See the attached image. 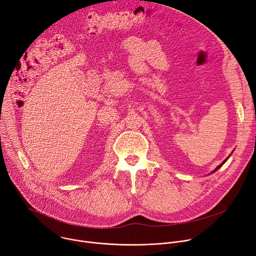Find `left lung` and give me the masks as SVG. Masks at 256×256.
<instances>
[{"instance_id":"left-lung-1","label":"left lung","mask_w":256,"mask_h":256,"mask_svg":"<svg viewBox=\"0 0 256 256\" xmlns=\"http://www.w3.org/2000/svg\"><path fill=\"white\" fill-rule=\"evenodd\" d=\"M230 156H228V158H226V160H224V162H222V164H220V165H218V167H216V168H215V169H214V170H213V171H212V172H211V173H209V174H212V173H214V172H215V171H216V170H218V169H220V167H222V165H224V163H226V161H228V158H230Z\"/></svg>"}]
</instances>
